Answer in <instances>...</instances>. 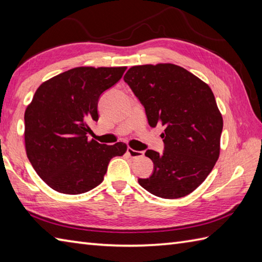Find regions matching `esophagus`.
Here are the masks:
<instances>
[{
	"instance_id": "34e87169",
	"label": "esophagus",
	"mask_w": 262,
	"mask_h": 262,
	"mask_svg": "<svg viewBox=\"0 0 262 262\" xmlns=\"http://www.w3.org/2000/svg\"><path fill=\"white\" fill-rule=\"evenodd\" d=\"M127 154L129 155L132 159H137V158H142L144 155V152L143 151H135V149H133L132 147H128Z\"/></svg>"
}]
</instances>
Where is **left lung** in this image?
I'll use <instances>...</instances> for the list:
<instances>
[{
  "instance_id": "8db88e82",
  "label": "left lung",
  "mask_w": 262,
  "mask_h": 262,
  "mask_svg": "<svg viewBox=\"0 0 262 262\" xmlns=\"http://www.w3.org/2000/svg\"><path fill=\"white\" fill-rule=\"evenodd\" d=\"M124 80L145 108L149 126L164 127V151L147 149L154 171L138 183L161 198L187 196L205 181L220 157L223 117L213 91L170 63L133 66Z\"/></svg>"
}]
</instances>
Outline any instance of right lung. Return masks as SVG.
Wrapping results in <instances>:
<instances>
[{
	"mask_svg": "<svg viewBox=\"0 0 262 262\" xmlns=\"http://www.w3.org/2000/svg\"><path fill=\"white\" fill-rule=\"evenodd\" d=\"M126 66H81L52 77L37 89L25 113V146L37 174L60 193L79 194L103 181L110 160L124 155L125 143L88 140L98 120V100L118 82Z\"/></svg>",
	"mask_w": 262,
	"mask_h": 262,
	"instance_id": "add662e5",
	"label": "right lung"
}]
</instances>
